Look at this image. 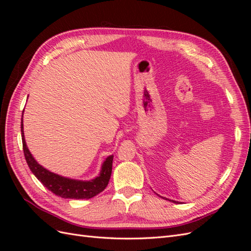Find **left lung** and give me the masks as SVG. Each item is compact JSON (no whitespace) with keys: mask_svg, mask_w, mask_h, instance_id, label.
<instances>
[{"mask_svg":"<svg viewBox=\"0 0 251 251\" xmlns=\"http://www.w3.org/2000/svg\"><path fill=\"white\" fill-rule=\"evenodd\" d=\"M160 197H161V196H160ZM161 198H163V199H165V200H169V201H171V202H174V203L180 204V202H178V201H175V200H170V199H168V198H164V197H161Z\"/></svg>","mask_w":251,"mask_h":251,"instance_id":"obj_1","label":"left lung"}]
</instances>
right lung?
Wrapping results in <instances>:
<instances>
[{"mask_svg": "<svg viewBox=\"0 0 251 251\" xmlns=\"http://www.w3.org/2000/svg\"><path fill=\"white\" fill-rule=\"evenodd\" d=\"M23 114H24V111H23ZM21 132L23 150H24L25 159L30 171L42 182L43 185L47 187L53 194L65 199H91L96 195L101 193L107 187L112 174V163L114 157L113 155H110L109 157L105 158V160L101 165L100 175L94 179L77 180L67 178L55 173H52L47 169H45L40 163H37L32 154L30 153L26 144L23 118L21 120Z\"/></svg>", "mask_w": 251, "mask_h": 251, "instance_id": "add662e5", "label": "right lung"}]
</instances>
